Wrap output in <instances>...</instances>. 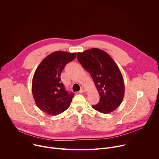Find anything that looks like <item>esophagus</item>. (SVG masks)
I'll return each instance as SVG.
<instances>
[{
	"instance_id": "obj_1",
	"label": "esophagus",
	"mask_w": 159,
	"mask_h": 159,
	"mask_svg": "<svg viewBox=\"0 0 159 159\" xmlns=\"http://www.w3.org/2000/svg\"><path fill=\"white\" fill-rule=\"evenodd\" d=\"M85 91H86V89L84 88V87H82V88L80 89V90L79 93H84V92H85Z\"/></svg>"
}]
</instances>
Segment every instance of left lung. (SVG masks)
Instances as JSON below:
<instances>
[{
    "label": "left lung",
    "mask_w": 159,
    "mask_h": 159,
    "mask_svg": "<svg viewBox=\"0 0 159 159\" xmlns=\"http://www.w3.org/2000/svg\"><path fill=\"white\" fill-rule=\"evenodd\" d=\"M77 60L91 75L100 96L99 103L93 108L104 114L115 111L125 95L123 78L115 61L99 48L77 53Z\"/></svg>",
    "instance_id": "left-lung-1"
}]
</instances>
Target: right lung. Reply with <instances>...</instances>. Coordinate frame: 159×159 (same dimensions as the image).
Here are the masks:
<instances>
[{"label": "right lung", "instance_id": "add662e5", "mask_svg": "<svg viewBox=\"0 0 159 159\" xmlns=\"http://www.w3.org/2000/svg\"><path fill=\"white\" fill-rule=\"evenodd\" d=\"M76 57V53L57 51L45 57L34 74L32 93L38 107L55 116L69 107L74 93H69L61 81L60 75L66 63Z\"/></svg>", "mask_w": 159, "mask_h": 159}]
</instances>
